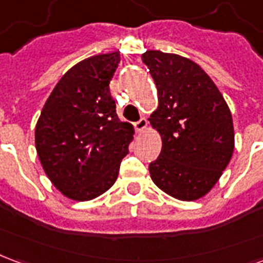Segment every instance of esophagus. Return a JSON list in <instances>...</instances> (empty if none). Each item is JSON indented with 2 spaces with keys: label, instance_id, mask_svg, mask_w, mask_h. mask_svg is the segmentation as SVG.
<instances>
[{
  "label": "esophagus",
  "instance_id": "34e87169",
  "mask_svg": "<svg viewBox=\"0 0 263 263\" xmlns=\"http://www.w3.org/2000/svg\"><path fill=\"white\" fill-rule=\"evenodd\" d=\"M134 126H135V131H137L138 134H141V132H143L148 128V121L145 120V118H142V120H139L138 122H135Z\"/></svg>",
  "mask_w": 263,
  "mask_h": 263
}]
</instances>
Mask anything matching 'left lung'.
Here are the masks:
<instances>
[{
  "instance_id": "1",
  "label": "left lung",
  "mask_w": 263,
  "mask_h": 263,
  "mask_svg": "<svg viewBox=\"0 0 263 263\" xmlns=\"http://www.w3.org/2000/svg\"><path fill=\"white\" fill-rule=\"evenodd\" d=\"M142 62L158 90L149 122L162 138L159 158L149 165L151 179L177 200H198L214 187L234 154L231 111L193 60L146 50Z\"/></svg>"
}]
</instances>
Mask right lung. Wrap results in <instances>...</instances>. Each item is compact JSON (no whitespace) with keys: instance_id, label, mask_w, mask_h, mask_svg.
<instances>
[{"instance_id":"right-lung-1","label":"right lung","mask_w":263,"mask_h":263,"mask_svg":"<svg viewBox=\"0 0 263 263\" xmlns=\"http://www.w3.org/2000/svg\"><path fill=\"white\" fill-rule=\"evenodd\" d=\"M120 60V52L96 54L67 70L36 122L41 165L70 200L88 201L105 193L134 139V126L118 120L109 92Z\"/></svg>"}]
</instances>
